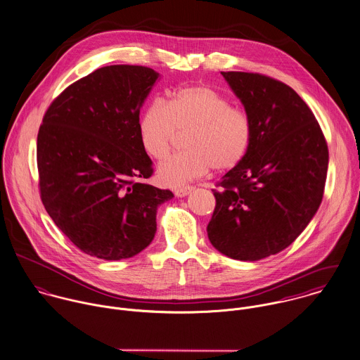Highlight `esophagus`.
Returning a JSON list of instances; mask_svg holds the SVG:
<instances>
[{"label": "esophagus", "instance_id": "obj_1", "mask_svg": "<svg viewBox=\"0 0 360 360\" xmlns=\"http://www.w3.org/2000/svg\"><path fill=\"white\" fill-rule=\"evenodd\" d=\"M192 191H193V186H182V188L175 189L174 193H175L176 198H185V196H188Z\"/></svg>", "mask_w": 360, "mask_h": 360}]
</instances>
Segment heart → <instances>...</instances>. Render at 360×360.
<instances>
[{"label":"heart","mask_w":360,"mask_h":360,"mask_svg":"<svg viewBox=\"0 0 360 360\" xmlns=\"http://www.w3.org/2000/svg\"><path fill=\"white\" fill-rule=\"evenodd\" d=\"M139 139L144 151L155 160L164 158L176 131H189L186 151L174 154L158 165V181L178 188L205 175L213 168L225 172L238 167L246 157L253 124L249 114L207 84L181 87L167 103L153 100L139 118Z\"/></svg>","instance_id":"heart-1"}]
</instances>
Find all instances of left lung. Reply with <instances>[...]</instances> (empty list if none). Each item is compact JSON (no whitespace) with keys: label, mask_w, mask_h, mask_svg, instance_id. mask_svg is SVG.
<instances>
[{"label":"left lung","mask_w":360,"mask_h":360,"mask_svg":"<svg viewBox=\"0 0 360 360\" xmlns=\"http://www.w3.org/2000/svg\"><path fill=\"white\" fill-rule=\"evenodd\" d=\"M253 124L243 161L213 189L207 225L222 255L256 262L288 248L314 217L324 193L328 147L316 117L285 83L252 72H221Z\"/></svg>","instance_id":"left-lung-1"}]
</instances>
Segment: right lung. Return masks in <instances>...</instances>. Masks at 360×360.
Instances as JSON below:
<instances>
[{
	"mask_svg": "<svg viewBox=\"0 0 360 360\" xmlns=\"http://www.w3.org/2000/svg\"><path fill=\"white\" fill-rule=\"evenodd\" d=\"M158 73L110 65L76 80L49 107L37 135L41 202L76 248L103 260L129 259L157 231L171 191L143 184L153 162L139 114Z\"/></svg>",
	"mask_w": 360,
	"mask_h": 360,
	"instance_id": "right-lung-1",
	"label": "right lung"
}]
</instances>
